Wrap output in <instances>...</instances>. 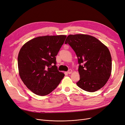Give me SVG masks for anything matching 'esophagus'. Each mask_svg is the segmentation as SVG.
I'll return each instance as SVG.
<instances>
[{
	"mask_svg": "<svg viewBox=\"0 0 125 125\" xmlns=\"http://www.w3.org/2000/svg\"><path fill=\"white\" fill-rule=\"evenodd\" d=\"M73 72V71L72 70H69L67 72V73H68V74H71V73H72Z\"/></svg>",
	"mask_w": 125,
	"mask_h": 125,
	"instance_id": "34e87169",
	"label": "esophagus"
}]
</instances>
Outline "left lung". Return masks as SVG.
<instances>
[{
  "instance_id": "left-lung-1",
  "label": "left lung",
  "mask_w": 125,
  "mask_h": 125,
  "mask_svg": "<svg viewBox=\"0 0 125 125\" xmlns=\"http://www.w3.org/2000/svg\"><path fill=\"white\" fill-rule=\"evenodd\" d=\"M65 43L70 45L78 58L80 80L77 85L89 92L102 88L112 71V58L107 46L94 36L81 34L69 35Z\"/></svg>"
}]
</instances>
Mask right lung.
I'll use <instances>...</instances> for the list:
<instances>
[{
    "instance_id": "1",
    "label": "right lung",
    "mask_w": 125,
    "mask_h": 125,
    "mask_svg": "<svg viewBox=\"0 0 125 125\" xmlns=\"http://www.w3.org/2000/svg\"><path fill=\"white\" fill-rule=\"evenodd\" d=\"M66 38L64 35L39 36L22 46L17 59L19 74L33 93L49 94L64 77V73L58 70L55 56Z\"/></svg>"
}]
</instances>
